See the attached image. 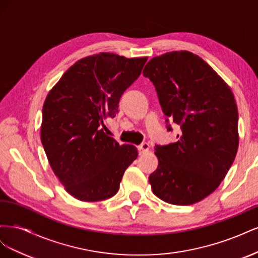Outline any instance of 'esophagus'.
Listing matches in <instances>:
<instances>
[{
    "instance_id": "obj_1",
    "label": "esophagus",
    "mask_w": 258,
    "mask_h": 258,
    "mask_svg": "<svg viewBox=\"0 0 258 258\" xmlns=\"http://www.w3.org/2000/svg\"><path fill=\"white\" fill-rule=\"evenodd\" d=\"M148 150H150V145H148V143H142L139 146V151L141 153H146L148 152Z\"/></svg>"
}]
</instances>
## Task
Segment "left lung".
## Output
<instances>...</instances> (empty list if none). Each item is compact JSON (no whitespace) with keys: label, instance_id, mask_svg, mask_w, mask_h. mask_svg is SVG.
I'll return each mask as SVG.
<instances>
[{"label":"left lung","instance_id":"8db88e82","mask_svg":"<svg viewBox=\"0 0 258 258\" xmlns=\"http://www.w3.org/2000/svg\"><path fill=\"white\" fill-rule=\"evenodd\" d=\"M143 75L154 83L163 113L182 129L177 142L155 147L158 168L148 178L152 190L171 205L196 204L217 188L236 158L235 96L222 77L190 51L154 57Z\"/></svg>","mask_w":258,"mask_h":258}]
</instances>
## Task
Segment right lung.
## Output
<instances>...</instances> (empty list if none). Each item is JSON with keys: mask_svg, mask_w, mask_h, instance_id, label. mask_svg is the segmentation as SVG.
<instances>
[{"mask_svg": "<svg viewBox=\"0 0 258 258\" xmlns=\"http://www.w3.org/2000/svg\"><path fill=\"white\" fill-rule=\"evenodd\" d=\"M147 57L111 52L85 57L67 70L43 105L41 141L64 189L81 201H101L118 191L137 147L104 134L123 91L141 74Z\"/></svg>", "mask_w": 258, "mask_h": 258, "instance_id": "obj_1", "label": "right lung"}]
</instances>
